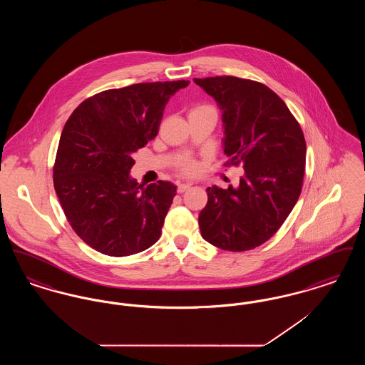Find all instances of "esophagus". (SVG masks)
Listing matches in <instances>:
<instances>
[{"mask_svg":"<svg viewBox=\"0 0 365 365\" xmlns=\"http://www.w3.org/2000/svg\"><path fill=\"white\" fill-rule=\"evenodd\" d=\"M190 187V183H179V185H178V192H183V191L189 190Z\"/></svg>","mask_w":365,"mask_h":365,"instance_id":"34e87169","label":"esophagus"}]
</instances>
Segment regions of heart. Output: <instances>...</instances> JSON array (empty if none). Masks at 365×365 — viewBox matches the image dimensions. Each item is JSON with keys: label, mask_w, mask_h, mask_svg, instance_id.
<instances>
[{"label": "heart", "mask_w": 365, "mask_h": 365, "mask_svg": "<svg viewBox=\"0 0 365 365\" xmlns=\"http://www.w3.org/2000/svg\"><path fill=\"white\" fill-rule=\"evenodd\" d=\"M200 110H212V112H215V109L213 108H210L208 105H201V106H197V108H194L191 112H200ZM198 164L195 163V161H191V160H186V161H183L182 164H180V171L183 173V174H195L197 171H198Z\"/></svg>", "instance_id": "obj_1"}]
</instances>
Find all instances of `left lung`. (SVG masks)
Wrapping results in <instances>:
<instances>
[{
	"label": "left lung",
	"mask_w": 365,
	"mask_h": 365,
	"mask_svg": "<svg viewBox=\"0 0 365 365\" xmlns=\"http://www.w3.org/2000/svg\"><path fill=\"white\" fill-rule=\"evenodd\" d=\"M194 82L222 110L226 165L242 164L238 187H208L198 225L205 241L230 252L268 241L301 194L307 145L289 108L269 87L235 76Z\"/></svg>",
	"instance_id": "left-lung-1"
}]
</instances>
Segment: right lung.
<instances>
[{
	"mask_svg": "<svg viewBox=\"0 0 365 365\" xmlns=\"http://www.w3.org/2000/svg\"><path fill=\"white\" fill-rule=\"evenodd\" d=\"M189 81L137 83L85 100L66 123L54 190L73 231L94 250L124 257L158 241L176 186L130 176L135 152L155 138L163 112Z\"/></svg>",
	"mask_w": 365,
	"mask_h": 365,
	"instance_id": "obj_1",
	"label": "right lung"
}]
</instances>
